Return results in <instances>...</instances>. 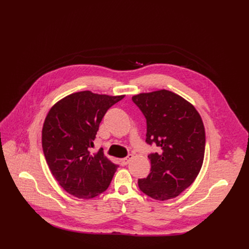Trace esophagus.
Wrapping results in <instances>:
<instances>
[{
	"mask_svg": "<svg viewBox=\"0 0 249 249\" xmlns=\"http://www.w3.org/2000/svg\"><path fill=\"white\" fill-rule=\"evenodd\" d=\"M132 159H133V154H128L127 158H125V159H123V160H122V163L126 165V164H128V163H129V161L131 160Z\"/></svg>",
	"mask_w": 249,
	"mask_h": 249,
	"instance_id": "1",
	"label": "esophagus"
}]
</instances>
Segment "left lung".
Returning <instances> with one entry per match:
<instances>
[{"mask_svg": "<svg viewBox=\"0 0 249 249\" xmlns=\"http://www.w3.org/2000/svg\"><path fill=\"white\" fill-rule=\"evenodd\" d=\"M146 118V142L160 152L148 155L151 169L138 187L148 197L166 201L188 189L198 177L205 155V128L193 105L167 89L132 97Z\"/></svg>", "mask_w": 249, "mask_h": 249, "instance_id": "left-lung-1", "label": "left lung"}]
</instances>
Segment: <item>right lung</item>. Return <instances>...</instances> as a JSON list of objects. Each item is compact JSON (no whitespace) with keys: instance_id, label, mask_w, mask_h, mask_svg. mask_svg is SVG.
<instances>
[{"instance_id":"add662e5","label":"right lung","mask_w":249,"mask_h":249,"mask_svg":"<svg viewBox=\"0 0 249 249\" xmlns=\"http://www.w3.org/2000/svg\"><path fill=\"white\" fill-rule=\"evenodd\" d=\"M83 90L51 107L42 128V148L52 176L78 199L106 191L118 165L99 150L91 154L99 125L107 110L124 98Z\"/></svg>"}]
</instances>
